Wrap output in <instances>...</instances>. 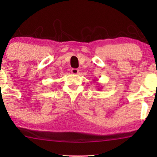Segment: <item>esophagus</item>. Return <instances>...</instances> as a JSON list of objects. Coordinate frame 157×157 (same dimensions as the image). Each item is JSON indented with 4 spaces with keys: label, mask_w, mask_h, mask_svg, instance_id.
<instances>
[{
    "label": "esophagus",
    "mask_w": 157,
    "mask_h": 157,
    "mask_svg": "<svg viewBox=\"0 0 157 157\" xmlns=\"http://www.w3.org/2000/svg\"><path fill=\"white\" fill-rule=\"evenodd\" d=\"M71 72L73 74V75H77V74H79V70L77 69V68H72V69L71 70Z\"/></svg>",
    "instance_id": "obj_1"
}]
</instances>
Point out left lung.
<instances>
[{
  "label": "left lung",
  "mask_w": 157,
  "mask_h": 157,
  "mask_svg": "<svg viewBox=\"0 0 157 157\" xmlns=\"http://www.w3.org/2000/svg\"><path fill=\"white\" fill-rule=\"evenodd\" d=\"M99 89H100V88H99Z\"/></svg>",
  "instance_id": "left-lung-1"
}]
</instances>
